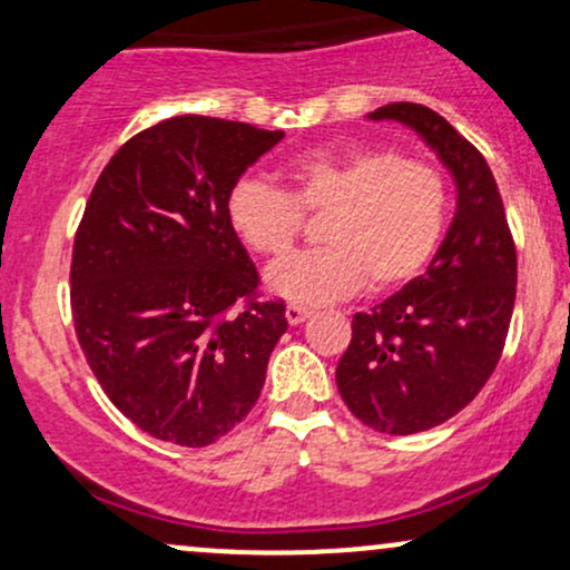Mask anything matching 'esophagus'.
<instances>
[{
    "label": "esophagus",
    "mask_w": 570,
    "mask_h": 570,
    "mask_svg": "<svg viewBox=\"0 0 570 570\" xmlns=\"http://www.w3.org/2000/svg\"><path fill=\"white\" fill-rule=\"evenodd\" d=\"M311 313H313L311 307L292 303V305H286V322H289V324H303L305 318H311Z\"/></svg>",
    "instance_id": "obj_1"
}]
</instances>
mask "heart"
Returning a JSON list of instances; mask_svg holds the SVG:
<instances>
[{
	"mask_svg": "<svg viewBox=\"0 0 570 570\" xmlns=\"http://www.w3.org/2000/svg\"><path fill=\"white\" fill-rule=\"evenodd\" d=\"M289 189L244 176L227 193V222L252 252L281 257L322 217L326 246L281 259L267 286L294 303H332L370 281L391 292L421 276L448 225L450 189L434 163L394 149L307 153L286 168Z\"/></svg>",
	"mask_w": 570,
	"mask_h": 570,
	"instance_id": "obj_1",
	"label": "heart"
}]
</instances>
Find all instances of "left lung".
<instances>
[{"label": "left lung", "mask_w": 570, "mask_h": 570, "mask_svg": "<svg viewBox=\"0 0 570 570\" xmlns=\"http://www.w3.org/2000/svg\"><path fill=\"white\" fill-rule=\"evenodd\" d=\"M372 120L415 128L455 176L458 212L426 273L356 313L337 364L343 402L364 426L417 434L450 421L493 375L517 294V248L480 149L423 104H385Z\"/></svg>", "instance_id": "obj_1"}]
</instances>
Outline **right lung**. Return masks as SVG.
Here are the masks:
<instances>
[{"label":"right lung","mask_w":570,"mask_h":570,"mask_svg":"<svg viewBox=\"0 0 570 570\" xmlns=\"http://www.w3.org/2000/svg\"><path fill=\"white\" fill-rule=\"evenodd\" d=\"M281 139L168 117L117 149L85 203L69 271L77 340L109 402L155 440L206 448L263 391L286 305L259 299L227 193Z\"/></svg>","instance_id":"obj_1"}]
</instances>
